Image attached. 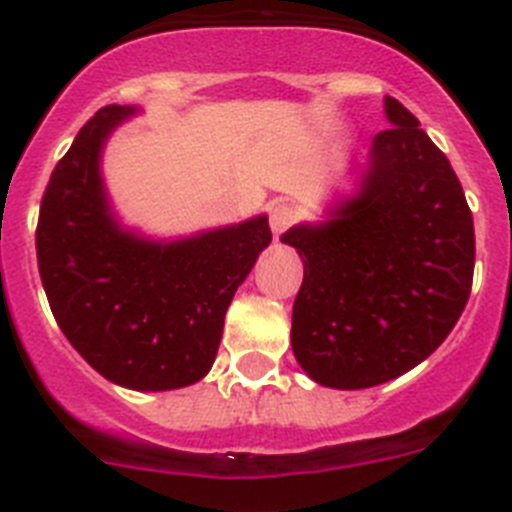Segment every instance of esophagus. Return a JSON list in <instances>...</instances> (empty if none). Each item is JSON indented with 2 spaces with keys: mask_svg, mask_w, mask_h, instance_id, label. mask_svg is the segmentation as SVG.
Wrapping results in <instances>:
<instances>
[{
  "mask_svg": "<svg viewBox=\"0 0 512 512\" xmlns=\"http://www.w3.org/2000/svg\"><path fill=\"white\" fill-rule=\"evenodd\" d=\"M297 220V210L289 202H274L269 210V225L277 235H282Z\"/></svg>",
  "mask_w": 512,
  "mask_h": 512,
  "instance_id": "34e87169",
  "label": "esophagus"
}]
</instances>
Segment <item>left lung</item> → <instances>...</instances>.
Here are the masks:
<instances>
[{"label": "left lung", "instance_id": "obj_1", "mask_svg": "<svg viewBox=\"0 0 512 512\" xmlns=\"http://www.w3.org/2000/svg\"><path fill=\"white\" fill-rule=\"evenodd\" d=\"M359 192L325 223L295 225L305 277L292 351L323 387L390 382L446 341L472 292L474 220L449 158L408 107L384 97Z\"/></svg>", "mask_w": 512, "mask_h": 512}]
</instances>
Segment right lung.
I'll return each mask as SVG.
<instances>
[{"mask_svg": "<svg viewBox=\"0 0 512 512\" xmlns=\"http://www.w3.org/2000/svg\"><path fill=\"white\" fill-rule=\"evenodd\" d=\"M133 112L102 107L56 164L35 230L38 269L58 328L104 379L179 390L210 372L230 300L271 230L266 215L171 243L122 230L99 156Z\"/></svg>", "mask_w": 512, "mask_h": 512, "instance_id": "add662e5", "label": "right lung"}]
</instances>
